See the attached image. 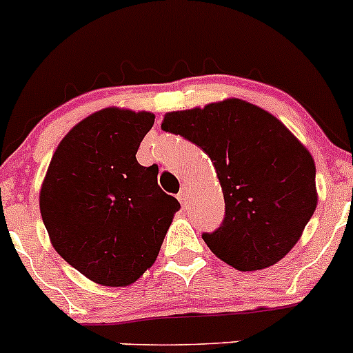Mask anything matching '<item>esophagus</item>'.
Here are the masks:
<instances>
[{
	"label": "esophagus",
	"mask_w": 353,
	"mask_h": 353,
	"mask_svg": "<svg viewBox=\"0 0 353 353\" xmlns=\"http://www.w3.org/2000/svg\"><path fill=\"white\" fill-rule=\"evenodd\" d=\"M188 198H190V190H188V186H183L181 188L179 194H177V200H179L183 205H186Z\"/></svg>",
	"instance_id": "obj_1"
}]
</instances>
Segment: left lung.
Instances as JSON below:
<instances>
[{
    "label": "left lung",
    "mask_w": 353,
    "mask_h": 353,
    "mask_svg": "<svg viewBox=\"0 0 353 353\" xmlns=\"http://www.w3.org/2000/svg\"><path fill=\"white\" fill-rule=\"evenodd\" d=\"M162 131L190 139L214 163L225 217L203 239L219 259L238 271H259L296 245L317 207L316 163L279 119L225 98L167 112Z\"/></svg>",
    "instance_id": "left-lung-1"
}]
</instances>
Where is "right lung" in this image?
I'll return each mask as SVG.
<instances>
[{"label":"right lung","instance_id":"add662e5","mask_svg":"<svg viewBox=\"0 0 353 353\" xmlns=\"http://www.w3.org/2000/svg\"><path fill=\"white\" fill-rule=\"evenodd\" d=\"M152 112L108 107L82 119L54 150L39 210L58 255L101 286L138 281L159 256L179 201L136 160Z\"/></svg>","mask_w":353,"mask_h":353}]
</instances>
